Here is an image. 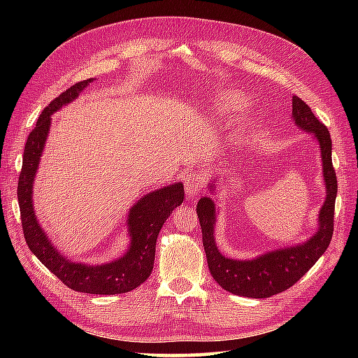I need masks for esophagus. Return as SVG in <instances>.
Returning a JSON list of instances; mask_svg holds the SVG:
<instances>
[{
    "mask_svg": "<svg viewBox=\"0 0 358 358\" xmlns=\"http://www.w3.org/2000/svg\"><path fill=\"white\" fill-rule=\"evenodd\" d=\"M185 185H186V195L189 199H194L195 195H199L201 192V189L204 186V175L201 172L189 173L185 178Z\"/></svg>",
    "mask_w": 358,
    "mask_h": 358,
    "instance_id": "obj_1",
    "label": "esophagus"
}]
</instances>
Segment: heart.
<instances>
[{"label":"heart","mask_w":358,"mask_h":358,"mask_svg":"<svg viewBox=\"0 0 358 358\" xmlns=\"http://www.w3.org/2000/svg\"><path fill=\"white\" fill-rule=\"evenodd\" d=\"M240 104H241L240 94L232 92V90H227V92L220 94L215 98V109L220 113H229L235 109H238Z\"/></svg>","instance_id":"1"}]
</instances>
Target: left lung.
Returning <instances> with one entry per match:
<instances>
[{"label": "left lung", "instance_id": "left-lung-1", "mask_svg": "<svg viewBox=\"0 0 358 358\" xmlns=\"http://www.w3.org/2000/svg\"><path fill=\"white\" fill-rule=\"evenodd\" d=\"M292 117L301 131L313 134L320 144L326 200L318 214V229L308 241L266 252L252 260H234L222 255L214 238L215 204L208 196L200 199L196 214L203 232L210 275L224 291L250 299H266L286 291L313 268L328 249L334 232V209L337 196V177L332 166V141L328 127L315 118L309 106L292 96ZM212 187V185H210ZM214 191V187H212Z\"/></svg>", "mask_w": 358, "mask_h": 358}]
</instances>
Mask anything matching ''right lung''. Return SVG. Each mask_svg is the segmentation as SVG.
<instances>
[{
    "label": "right lung",
    "instance_id": "add662e5",
    "mask_svg": "<svg viewBox=\"0 0 358 358\" xmlns=\"http://www.w3.org/2000/svg\"><path fill=\"white\" fill-rule=\"evenodd\" d=\"M92 81L94 78H89L73 85L50 101L41 112L34 131L29 134L24 154H22V167L18 180V203L27 246L38 260L53 272V275H57L73 291L113 295L132 291L150 275L154 269L155 245L159 229L169 218L172 210L183 203L185 187L181 183L164 186L141 196L134 204L126 220L131 245L121 258L110 263L92 266L71 262L69 258L58 252L48 238V234L36 222L32 206L34 180L49 134L52 113L62 109L67 103H72L81 94V90H85Z\"/></svg>",
    "mask_w": 358,
    "mask_h": 358
}]
</instances>
